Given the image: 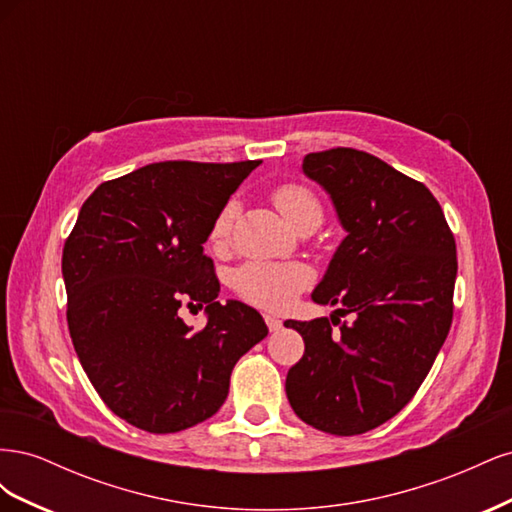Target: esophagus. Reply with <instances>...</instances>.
Instances as JSON below:
<instances>
[{
    "label": "esophagus",
    "mask_w": 512,
    "mask_h": 512,
    "mask_svg": "<svg viewBox=\"0 0 512 512\" xmlns=\"http://www.w3.org/2000/svg\"><path fill=\"white\" fill-rule=\"evenodd\" d=\"M265 322H267L269 331H280V329H282V320L271 316V314H265Z\"/></svg>",
    "instance_id": "34e87169"
}]
</instances>
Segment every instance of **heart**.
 <instances>
[{
  "label": "heart",
  "instance_id": "b5f03b06",
  "mask_svg": "<svg viewBox=\"0 0 512 512\" xmlns=\"http://www.w3.org/2000/svg\"><path fill=\"white\" fill-rule=\"evenodd\" d=\"M273 205L294 228L305 224L322 222V205L318 196L303 183L288 181L277 185L271 194ZM239 205L237 200L228 203L218 211L209 228V243L222 247L228 237L232 224L237 220ZM309 284V271L297 262L280 265V262H247L235 275V288L243 299L265 305V307H284L294 294H299Z\"/></svg>",
  "mask_w": 512,
  "mask_h": 512
}]
</instances>
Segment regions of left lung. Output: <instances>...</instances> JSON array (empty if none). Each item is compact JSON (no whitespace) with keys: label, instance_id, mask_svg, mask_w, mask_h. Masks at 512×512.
Returning <instances> with one entry per match:
<instances>
[{"label":"left lung","instance_id":"left-lung-1","mask_svg":"<svg viewBox=\"0 0 512 512\" xmlns=\"http://www.w3.org/2000/svg\"><path fill=\"white\" fill-rule=\"evenodd\" d=\"M303 173L329 192L348 235L312 292L337 305L331 320L284 322L305 342L286 395L307 425L356 436L404 408L436 361L453 322L455 237L425 185L371 153H307Z\"/></svg>","mask_w":512,"mask_h":512}]
</instances>
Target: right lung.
<instances>
[{
  "label": "right lung",
  "mask_w": 512,
  "mask_h": 512,
  "mask_svg": "<svg viewBox=\"0 0 512 512\" xmlns=\"http://www.w3.org/2000/svg\"><path fill=\"white\" fill-rule=\"evenodd\" d=\"M260 160L156 162L91 194L61 256L68 329L87 378L123 421L175 433L207 421L232 367L269 329L254 307L220 303L203 243ZM203 306L192 332L176 312Z\"/></svg>",
  "instance_id": "1"
}]
</instances>
